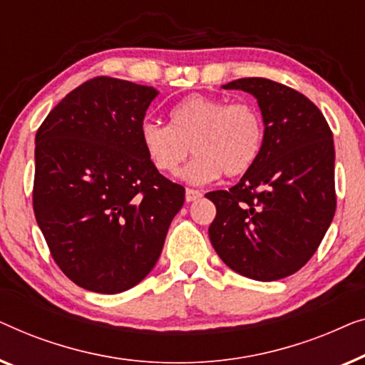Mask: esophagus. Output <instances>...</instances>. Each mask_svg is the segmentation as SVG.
<instances>
[{"label": "esophagus", "instance_id": "1", "mask_svg": "<svg viewBox=\"0 0 365 365\" xmlns=\"http://www.w3.org/2000/svg\"><path fill=\"white\" fill-rule=\"evenodd\" d=\"M202 198V192H198V190H193V188H187V192H185V200L187 202H195V200Z\"/></svg>", "mask_w": 365, "mask_h": 365}]
</instances>
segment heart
I'll return each mask as SVG.
<instances>
[{"label":"heart","instance_id":"obj_1","mask_svg":"<svg viewBox=\"0 0 365 365\" xmlns=\"http://www.w3.org/2000/svg\"><path fill=\"white\" fill-rule=\"evenodd\" d=\"M264 138L263 115L253 102L193 94L170 112V125L145 120L140 142L153 167L177 175L190 155L195 160L185 170L192 183H208L240 177L258 160Z\"/></svg>","mask_w":365,"mask_h":365}]
</instances>
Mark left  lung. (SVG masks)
Returning a JSON list of instances; mask_svg holds the SVG:
<instances>
[{
	"label": "left lung",
	"mask_w": 365,
	"mask_h": 365,
	"mask_svg": "<svg viewBox=\"0 0 365 365\" xmlns=\"http://www.w3.org/2000/svg\"><path fill=\"white\" fill-rule=\"evenodd\" d=\"M223 89L256 97L264 138L258 160L235 187L205 195L217 207L210 241L246 278H286L311 259L334 218L332 132L306 96L279 82L245 78Z\"/></svg>",
	"instance_id": "obj_1"
}]
</instances>
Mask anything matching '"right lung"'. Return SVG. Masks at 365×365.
<instances>
[{"instance_id": "obj_1", "label": "right lung", "mask_w": 365, "mask_h": 365, "mask_svg": "<svg viewBox=\"0 0 365 365\" xmlns=\"http://www.w3.org/2000/svg\"><path fill=\"white\" fill-rule=\"evenodd\" d=\"M153 87L99 76L71 91L36 132L34 217L51 256L87 291L115 294L150 273L185 188L140 142Z\"/></svg>"}]
</instances>
